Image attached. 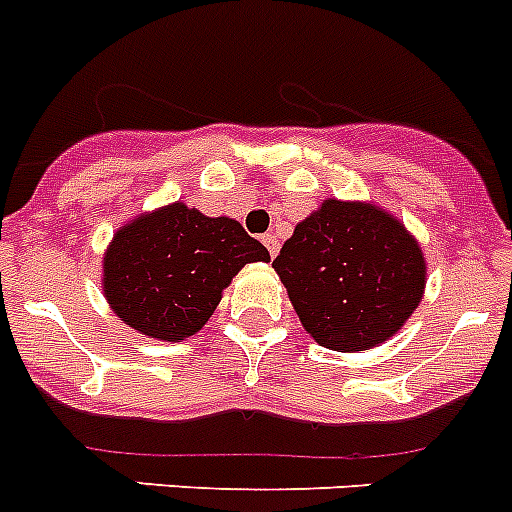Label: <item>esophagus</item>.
<instances>
[{
  "mask_svg": "<svg viewBox=\"0 0 512 512\" xmlns=\"http://www.w3.org/2000/svg\"><path fill=\"white\" fill-rule=\"evenodd\" d=\"M261 243H264V246H266V251H269L271 259H274V256H277V253H279V241H277V235H271V233L261 235Z\"/></svg>",
  "mask_w": 512,
  "mask_h": 512,
  "instance_id": "esophagus-1",
  "label": "esophagus"
}]
</instances>
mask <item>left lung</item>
I'll list each match as a JSON object with an SVG mask.
<instances>
[{
    "label": "left lung",
    "instance_id": "8db88e82",
    "mask_svg": "<svg viewBox=\"0 0 512 512\" xmlns=\"http://www.w3.org/2000/svg\"><path fill=\"white\" fill-rule=\"evenodd\" d=\"M302 325L330 351H366L395 336L418 307L425 261L395 217L325 200L274 259Z\"/></svg>",
    "mask_w": 512,
    "mask_h": 512
}]
</instances>
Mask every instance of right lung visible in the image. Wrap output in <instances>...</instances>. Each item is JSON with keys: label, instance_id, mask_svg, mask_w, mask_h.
Listing matches in <instances>:
<instances>
[{"label": "right lung", "instance_id": "add662e5", "mask_svg": "<svg viewBox=\"0 0 512 512\" xmlns=\"http://www.w3.org/2000/svg\"><path fill=\"white\" fill-rule=\"evenodd\" d=\"M251 261H269V251L238 220L176 202L117 230L104 253V297L143 336L184 341Z\"/></svg>", "mask_w": 512, "mask_h": 512}]
</instances>
